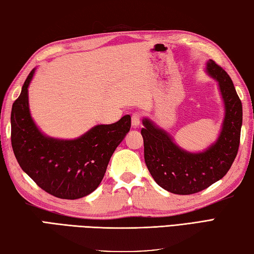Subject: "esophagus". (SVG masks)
<instances>
[{
	"label": "esophagus",
	"mask_w": 254,
	"mask_h": 254,
	"mask_svg": "<svg viewBox=\"0 0 254 254\" xmlns=\"http://www.w3.org/2000/svg\"><path fill=\"white\" fill-rule=\"evenodd\" d=\"M140 122H141V116H140V114H139V113H135V114H132V116H131V126H132L133 128L139 127V125H140Z\"/></svg>",
	"instance_id": "obj_1"
}]
</instances>
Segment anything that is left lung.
<instances>
[{
    "label": "left lung",
    "mask_w": 254,
    "mask_h": 254,
    "mask_svg": "<svg viewBox=\"0 0 254 254\" xmlns=\"http://www.w3.org/2000/svg\"><path fill=\"white\" fill-rule=\"evenodd\" d=\"M205 73L218 83L224 117L216 141L204 150L191 152L175 142L168 131L143 117L141 135L147 168L161 188L175 194H191L223 178L238 154L242 126V104L232 80L212 60Z\"/></svg>",
    "instance_id": "8db88e82"
}]
</instances>
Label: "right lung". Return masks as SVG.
Masks as SVG:
<instances>
[{"label":"right lung","mask_w":254,"mask_h":254,"mask_svg":"<svg viewBox=\"0 0 254 254\" xmlns=\"http://www.w3.org/2000/svg\"><path fill=\"white\" fill-rule=\"evenodd\" d=\"M33 68L13 103L11 140L23 171L46 192L61 199H79L92 193L102 183L108 162L130 129L126 115L112 125H97L75 139L45 135L33 121L28 86Z\"/></svg>","instance_id":"right-lung-1"}]
</instances>
